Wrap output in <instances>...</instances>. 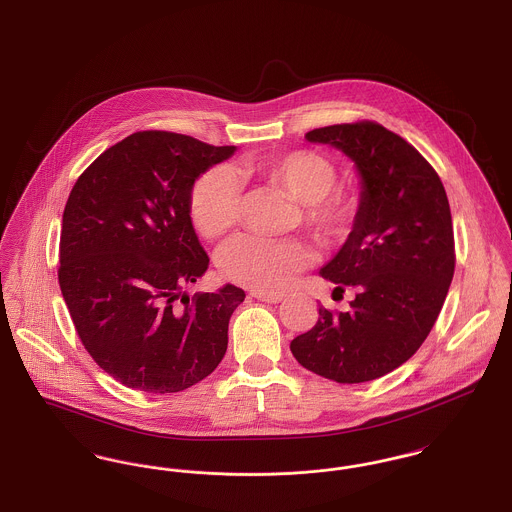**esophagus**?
Returning a JSON list of instances; mask_svg holds the SVG:
<instances>
[{"label": "esophagus", "mask_w": 512, "mask_h": 512, "mask_svg": "<svg viewBox=\"0 0 512 512\" xmlns=\"http://www.w3.org/2000/svg\"><path fill=\"white\" fill-rule=\"evenodd\" d=\"M253 298L265 301V303H278V301L284 300V294H280V292H253Z\"/></svg>", "instance_id": "1"}]
</instances>
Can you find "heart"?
Listing matches in <instances>:
<instances>
[{"mask_svg":"<svg viewBox=\"0 0 512 512\" xmlns=\"http://www.w3.org/2000/svg\"><path fill=\"white\" fill-rule=\"evenodd\" d=\"M247 170L259 180L286 191L298 201L296 224L323 245L348 240L358 226L360 195L354 189L334 185L338 170L331 158L309 149L276 154L247 162ZM241 183L230 166H214L195 181L189 212L195 230L216 240L228 234L240 220ZM309 249L296 238L265 240L240 236L218 255L220 272L255 292H276L309 265Z\"/></svg>","mask_w":512,"mask_h":512,"instance_id":"obj_1","label":"heart"}]
</instances>
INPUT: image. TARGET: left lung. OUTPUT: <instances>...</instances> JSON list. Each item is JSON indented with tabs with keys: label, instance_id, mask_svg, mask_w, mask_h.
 Returning <instances> with one entry per match:
<instances>
[{
	"label": "left lung",
	"instance_id": "left-lung-1",
	"mask_svg": "<svg viewBox=\"0 0 512 512\" xmlns=\"http://www.w3.org/2000/svg\"><path fill=\"white\" fill-rule=\"evenodd\" d=\"M348 154L361 176L356 230L321 276L352 286L350 311L319 307L290 342L301 365L336 383H365L410 360L433 329L454 274L451 207L433 166L377 121L305 133Z\"/></svg>",
	"mask_w": 512,
	"mask_h": 512
}]
</instances>
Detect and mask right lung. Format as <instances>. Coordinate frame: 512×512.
Segmentation results:
<instances>
[{
  "mask_svg": "<svg viewBox=\"0 0 512 512\" xmlns=\"http://www.w3.org/2000/svg\"><path fill=\"white\" fill-rule=\"evenodd\" d=\"M236 147L137 131L102 152L73 185L61 224V294L85 350L135 391L180 392L211 375L245 292L181 290L209 269L195 236V180Z\"/></svg>",
  "mask_w": 512,
  "mask_h": 512,
  "instance_id": "1",
  "label": "right lung"
}]
</instances>
